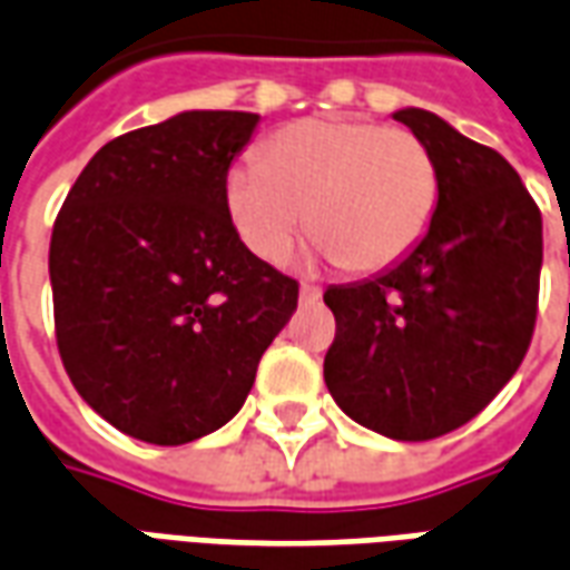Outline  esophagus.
I'll return each mask as SVG.
<instances>
[{
  "instance_id": "esophagus-1",
  "label": "esophagus",
  "mask_w": 570,
  "mask_h": 570,
  "mask_svg": "<svg viewBox=\"0 0 570 570\" xmlns=\"http://www.w3.org/2000/svg\"><path fill=\"white\" fill-rule=\"evenodd\" d=\"M298 298L305 302V305H314L317 298H321V286L314 284H302V289H298Z\"/></svg>"
}]
</instances>
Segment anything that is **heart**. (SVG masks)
<instances>
[{
    "mask_svg": "<svg viewBox=\"0 0 570 570\" xmlns=\"http://www.w3.org/2000/svg\"><path fill=\"white\" fill-rule=\"evenodd\" d=\"M442 191L436 155L400 128L357 118H305L235 164L225 204L259 259L284 262L305 228L335 265L372 274L406 259L430 232Z\"/></svg>",
    "mask_w": 570,
    "mask_h": 570,
    "instance_id": "obj_1",
    "label": "heart"
}]
</instances>
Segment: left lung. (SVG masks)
Masks as SVG:
<instances>
[{"label": "left lung", "mask_w": 570, "mask_h": 570, "mask_svg": "<svg viewBox=\"0 0 570 570\" xmlns=\"http://www.w3.org/2000/svg\"><path fill=\"white\" fill-rule=\"evenodd\" d=\"M394 118L436 155L440 207L391 272L323 293L335 314L323 379L357 424L424 442L476 419L525 360L543 223L503 155L424 109Z\"/></svg>", "instance_id": "1"}]
</instances>
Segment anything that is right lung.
<instances>
[{
	"label": "right lung",
	"mask_w": 570,
	"mask_h": 570,
	"mask_svg": "<svg viewBox=\"0 0 570 570\" xmlns=\"http://www.w3.org/2000/svg\"><path fill=\"white\" fill-rule=\"evenodd\" d=\"M253 112H183L109 140L51 232L57 351L81 400L151 445L200 440L244 406L298 284L253 256L225 179Z\"/></svg>",
	"instance_id": "right-lung-1"
}]
</instances>
